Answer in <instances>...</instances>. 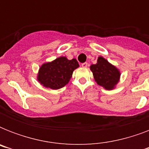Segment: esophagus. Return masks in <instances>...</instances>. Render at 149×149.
<instances>
[{
	"label": "esophagus",
	"mask_w": 149,
	"mask_h": 149,
	"mask_svg": "<svg viewBox=\"0 0 149 149\" xmlns=\"http://www.w3.org/2000/svg\"><path fill=\"white\" fill-rule=\"evenodd\" d=\"M81 65H82V67L86 68V67H87V66H88V63H82Z\"/></svg>",
	"instance_id": "esophagus-1"
}]
</instances>
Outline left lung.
I'll return each mask as SVG.
<instances>
[{
    "label": "left lung",
    "instance_id": "obj_1",
    "mask_svg": "<svg viewBox=\"0 0 149 149\" xmlns=\"http://www.w3.org/2000/svg\"><path fill=\"white\" fill-rule=\"evenodd\" d=\"M95 81L106 90H112L118 83L120 72L103 57H99L97 64L91 65Z\"/></svg>",
    "mask_w": 149,
    "mask_h": 149
}]
</instances>
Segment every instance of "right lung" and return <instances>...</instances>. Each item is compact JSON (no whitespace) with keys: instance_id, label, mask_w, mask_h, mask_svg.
<instances>
[{"instance_id":"add662e5","label":"right lung","mask_w":149,"mask_h":149,"mask_svg":"<svg viewBox=\"0 0 149 149\" xmlns=\"http://www.w3.org/2000/svg\"><path fill=\"white\" fill-rule=\"evenodd\" d=\"M77 67H79V64L77 59L69 60L65 57H59L41 66L38 81L45 87L52 90L60 89L69 83L73 70Z\"/></svg>"}]
</instances>
